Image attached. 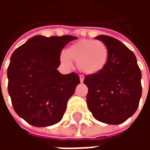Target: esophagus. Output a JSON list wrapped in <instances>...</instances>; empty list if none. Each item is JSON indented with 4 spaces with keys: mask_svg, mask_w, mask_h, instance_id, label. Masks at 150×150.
I'll list each match as a JSON object with an SVG mask.
<instances>
[{
    "mask_svg": "<svg viewBox=\"0 0 150 150\" xmlns=\"http://www.w3.org/2000/svg\"><path fill=\"white\" fill-rule=\"evenodd\" d=\"M79 79H80V82H81V83H83V79H84L83 76L80 75V76H79Z\"/></svg>",
    "mask_w": 150,
    "mask_h": 150,
    "instance_id": "34e87169",
    "label": "esophagus"
}]
</instances>
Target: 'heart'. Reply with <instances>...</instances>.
<instances>
[{
  "instance_id": "heart-1",
  "label": "heart",
  "mask_w": 150,
  "mask_h": 150,
  "mask_svg": "<svg viewBox=\"0 0 150 150\" xmlns=\"http://www.w3.org/2000/svg\"><path fill=\"white\" fill-rule=\"evenodd\" d=\"M110 57L109 50L104 42L92 39H81L73 43L60 55V61L67 67L76 62L77 68L86 75L99 74L106 68Z\"/></svg>"
}]
</instances>
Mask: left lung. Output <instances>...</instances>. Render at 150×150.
<instances>
[{"label": "left lung", "mask_w": 150, "mask_h": 150, "mask_svg": "<svg viewBox=\"0 0 150 150\" xmlns=\"http://www.w3.org/2000/svg\"><path fill=\"white\" fill-rule=\"evenodd\" d=\"M108 47L106 68L87 75V103L96 120L108 125L125 122L135 113L142 97V72L132 51L119 40L107 35L95 38Z\"/></svg>", "instance_id": "8db88e82"}]
</instances>
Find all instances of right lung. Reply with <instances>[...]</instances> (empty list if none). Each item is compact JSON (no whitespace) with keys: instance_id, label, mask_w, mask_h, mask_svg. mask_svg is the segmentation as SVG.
Wrapping results in <instances>:
<instances>
[{"instance_id":"1","label":"right lung","mask_w":150,"mask_h":150,"mask_svg":"<svg viewBox=\"0 0 150 150\" xmlns=\"http://www.w3.org/2000/svg\"><path fill=\"white\" fill-rule=\"evenodd\" d=\"M77 38H31L13 53L7 71L8 91L18 116L35 127H48L62 120L67 101L80 83L75 73L57 70L64 46Z\"/></svg>"}]
</instances>
